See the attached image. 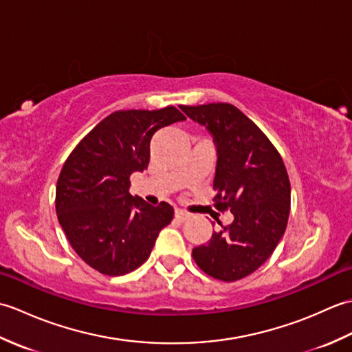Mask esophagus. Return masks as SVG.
I'll return each instance as SVG.
<instances>
[{
    "label": "esophagus",
    "mask_w": 352,
    "mask_h": 352,
    "mask_svg": "<svg viewBox=\"0 0 352 352\" xmlns=\"http://www.w3.org/2000/svg\"><path fill=\"white\" fill-rule=\"evenodd\" d=\"M189 218H190L189 213H186V212L180 210V208H177V210H175V219H177L178 222H184V221H188Z\"/></svg>",
    "instance_id": "1"
}]
</instances>
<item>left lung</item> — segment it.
Returning <instances> with one entry per match:
<instances>
[{"label": "left lung", "instance_id": "left-lung-1", "mask_svg": "<svg viewBox=\"0 0 352 352\" xmlns=\"http://www.w3.org/2000/svg\"><path fill=\"white\" fill-rule=\"evenodd\" d=\"M182 110L213 136L214 207L234 216L227 227L218 221L222 228L192 257L213 278L237 281L257 271L281 241L290 212L287 170L266 134L237 107L212 102Z\"/></svg>", "mask_w": 352, "mask_h": 352}]
</instances>
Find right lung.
Wrapping results in <instances>:
<instances>
[{
  "mask_svg": "<svg viewBox=\"0 0 352 352\" xmlns=\"http://www.w3.org/2000/svg\"><path fill=\"white\" fill-rule=\"evenodd\" d=\"M186 116L174 106L118 110L81 139L66 159L56 188V212L81 260L104 275H124L151 254L174 208L130 195V175L148 168L157 130Z\"/></svg>",
  "mask_w": 352,
  "mask_h": 352,
  "instance_id": "1",
  "label": "right lung"
}]
</instances>
